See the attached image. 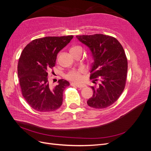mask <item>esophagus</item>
Instances as JSON below:
<instances>
[{
  "mask_svg": "<svg viewBox=\"0 0 151 151\" xmlns=\"http://www.w3.org/2000/svg\"><path fill=\"white\" fill-rule=\"evenodd\" d=\"M71 86H76V87H77V88H80V89L83 88H84V87L86 86V85H84V84H79L74 83H71Z\"/></svg>",
  "mask_w": 151,
  "mask_h": 151,
  "instance_id": "34e87169",
  "label": "esophagus"
}]
</instances>
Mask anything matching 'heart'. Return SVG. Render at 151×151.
Masks as SVG:
<instances>
[{"mask_svg":"<svg viewBox=\"0 0 151 151\" xmlns=\"http://www.w3.org/2000/svg\"><path fill=\"white\" fill-rule=\"evenodd\" d=\"M77 48H80L79 46H74L72 47L70 50L75 49ZM83 72V70L81 69L79 70H72L69 72L65 76V77L68 80H70L75 82H80L82 79V73Z\"/></svg>","mask_w":151,"mask_h":151,"instance_id":"b5f03b06","label":"heart"}]
</instances>
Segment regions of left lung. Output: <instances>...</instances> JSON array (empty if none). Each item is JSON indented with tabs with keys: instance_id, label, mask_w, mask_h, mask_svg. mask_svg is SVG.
Segmentation results:
<instances>
[{
	"instance_id": "1",
	"label": "left lung",
	"mask_w": 151,
	"mask_h": 151,
	"mask_svg": "<svg viewBox=\"0 0 151 151\" xmlns=\"http://www.w3.org/2000/svg\"><path fill=\"white\" fill-rule=\"evenodd\" d=\"M76 38L90 50L93 62L90 79L99 78L98 88L91 86L93 95L87 103L94 108L110 106L119 98L124 90L128 69L125 51L118 41L102 34L81 35Z\"/></svg>"
}]
</instances>
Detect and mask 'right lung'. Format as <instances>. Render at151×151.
<instances>
[{
	"mask_svg": "<svg viewBox=\"0 0 151 151\" xmlns=\"http://www.w3.org/2000/svg\"><path fill=\"white\" fill-rule=\"evenodd\" d=\"M73 36H48L32 41L22 50L17 65L22 94L35 110L49 112L61 106L63 91L70 83L60 79L58 85L50 86L48 72L52 68L57 53L69 43Z\"/></svg>",
	"mask_w": 151,
	"mask_h": 151,
	"instance_id": "1",
	"label": "right lung"
}]
</instances>
